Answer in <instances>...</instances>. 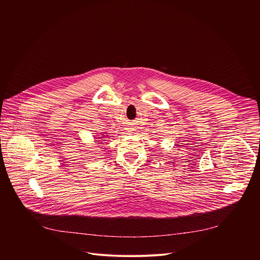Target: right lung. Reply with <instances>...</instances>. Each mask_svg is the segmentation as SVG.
I'll list each match as a JSON object with an SVG mask.
<instances>
[{
    "label": "right lung",
    "mask_w": 260,
    "mask_h": 260,
    "mask_svg": "<svg viewBox=\"0 0 260 260\" xmlns=\"http://www.w3.org/2000/svg\"><path fill=\"white\" fill-rule=\"evenodd\" d=\"M96 139H103L102 137H100V138H96ZM95 142H101V140H99V141H95Z\"/></svg>",
    "instance_id": "right-lung-1"
}]
</instances>
